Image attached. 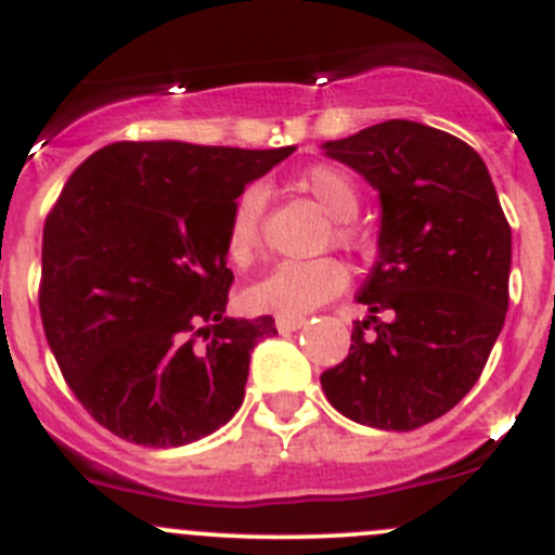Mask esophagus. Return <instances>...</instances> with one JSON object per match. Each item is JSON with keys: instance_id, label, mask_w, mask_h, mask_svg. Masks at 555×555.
<instances>
[{"instance_id": "obj_1", "label": "esophagus", "mask_w": 555, "mask_h": 555, "mask_svg": "<svg viewBox=\"0 0 555 555\" xmlns=\"http://www.w3.org/2000/svg\"><path fill=\"white\" fill-rule=\"evenodd\" d=\"M302 324H305V319H288V315H278V319H274L278 332H297Z\"/></svg>"}]
</instances>
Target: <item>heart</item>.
Returning <instances> with one entry per match:
<instances>
[{"label": "heart", "instance_id": "b5f03b06", "mask_svg": "<svg viewBox=\"0 0 555 555\" xmlns=\"http://www.w3.org/2000/svg\"><path fill=\"white\" fill-rule=\"evenodd\" d=\"M294 188L330 218L326 240L348 256H367L371 236L353 215L360 212V188L351 173L332 163H315L297 177ZM263 212H267V193L261 188H245L231 204L225 220V253L236 267H250L263 247ZM348 274L335 258H315V261L281 263L267 278L247 288L245 299L253 310L288 319H302L319 305L330 302L346 288Z\"/></svg>", "mask_w": 555, "mask_h": 555}]
</instances>
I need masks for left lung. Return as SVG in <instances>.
Wrapping results in <instances>:
<instances>
[{
    "instance_id": "left-lung-1",
    "label": "left lung",
    "mask_w": 555,
    "mask_h": 555,
    "mask_svg": "<svg viewBox=\"0 0 555 555\" xmlns=\"http://www.w3.org/2000/svg\"><path fill=\"white\" fill-rule=\"evenodd\" d=\"M382 195L378 261L340 365L321 373L348 420L414 430L477 384L509 305L512 231L482 157L444 130L389 119L326 141Z\"/></svg>"
}]
</instances>
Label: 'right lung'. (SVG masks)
<instances>
[{
    "instance_id": "add662e5",
    "label": "right lung",
    "mask_w": 555,
    "mask_h": 555,
    "mask_svg": "<svg viewBox=\"0 0 555 555\" xmlns=\"http://www.w3.org/2000/svg\"><path fill=\"white\" fill-rule=\"evenodd\" d=\"M294 146L116 141L62 188L43 229L40 319L94 422L141 447L198 441L236 414L272 315L229 319L225 220Z\"/></svg>"
}]
</instances>
